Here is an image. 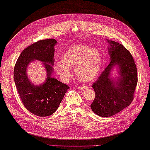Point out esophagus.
<instances>
[{"mask_svg":"<svg viewBox=\"0 0 150 150\" xmlns=\"http://www.w3.org/2000/svg\"><path fill=\"white\" fill-rule=\"evenodd\" d=\"M78 88L79 89H80V90H83L86 88H87V86H78Z\"/></svg>","mask_w":150,"mask_h":150,"instance_id":"1","label":"esophagus"}]
</instances>
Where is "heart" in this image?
<instances>
[{
	"label": "heart",
	"mask_w": 150,
	"mask_h": 150,
	"mask_svg": "<svg viewBox=\"0 0 150 150\" xmlns=\"http://www.w3.org/2000/svg\"><path fill=\"white\" fill-rule=\"evenodd\" d=\"M101 55L97 49L87 45L78 44L72 46L64 53L63 60L54 64L56 72L62 80L65 81L72 75L70 67H76L75 73L79 80L89 81L93 80L99 72Z\"/></svg>",
	"instance_id": "1"
}]
</instances>
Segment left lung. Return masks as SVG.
Returning a JSON list of instances; mask_svg holds the SVG:
<instances>
[{"label":"left lung","mask_w":150,"mask_h":150,"mask_svg":"<svg viewBox=\"0 0 150 150\" xmlns=\"http://www.w3.org/2000/svg\"><path fill=\"white\" fill-rule=\"evenodd\" d=\"M108 42L110 62L92 85L95 97L91 108L100 117H110L129 106L138 82L137 67L129 51L118 42ZM114 66L119 68L120 75L115 82L110 78Z\"/></svg>","instance_id":"obj_1"}]
</instances>
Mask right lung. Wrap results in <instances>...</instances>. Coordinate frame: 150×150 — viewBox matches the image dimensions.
I'll return each instance as SVG.
<instances>
[{
    "label": "right lung",
    "instance_id": "right-lung-1",
    "mask_svg": "<svg viewBox=\"0 0 150 150\" xmlns=\"http://www.w3.org/2000/svg\"><path fill=\"white\" fill-rule=\"evenodd\" d=\"M55 39L50 38L35 42L26 47L19 56L13 71V78L19 97L24 106L37 116L46 117L53 114L61 103L70 87L51 77L53 71L50 64H54ZM44 62L47 78L44 83L37 86L28 79L26 68L34 60Z\"/></svg>",
    "mask_w": 150,
    "mask_h": 150
}]
</instances>
